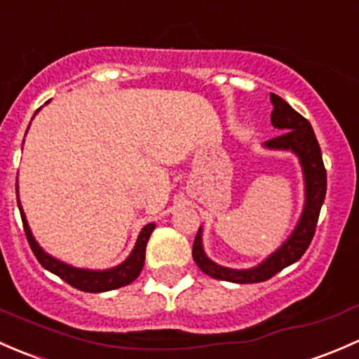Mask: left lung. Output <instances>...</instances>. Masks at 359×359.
I'll list each match as a JSON object with an SVG mask.
<instances>
[{
    "label": "left lung",
    "mask_w": 359,
    "mask_h": 359,
    "mask_svg": "<svg viewBox=\"0 0 359 359\" xmlns=\"http://www.w3.org/2000/svg\"><path fill=\"white\" fill-rule=\"evenodd\" d=\"M269 98L273 103L271 124L283 133L266 142L264 147L269 150H289L299 157L302 175H304V209L299 217L297 226L294 228L289 238L282 243V247H278L261 264L249 269L224 268V266L210 261L205 256L204 245H202V226L198 228L191 256L205 275L216 280L233 283H257L269 280L276 273L282 271L283 268L301 259L302 254L308 250L313 236H315L318 217H320L321 205H323L325 194H327V171H325L323 158H321L320 145H318L315 131H313L308 119L295 112L289 103L280 98L278 95L271 93Z\"/></svg>",
    "instance_id": "8db88e82"
}]
</instances>
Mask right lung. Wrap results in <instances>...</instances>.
I'll return each instance as SVG.
<instances>
[{"mask_svg":"<svg viewBox=\"0 0 359 359\" xmlns=\"http://www.w3.org/2000/svg\"><path fill=\"white\" fill-rule=\"evenodd\" d=\"M48 103V102H46ZM36 116V114H34ZM18 209H20L22 223H24V231L27 236V242L31 245L32 252H34L36 259L41 262V266L48 271H51L53 275L60 276L64 282H67L69 285H72L74 289L83 290V292H107L119 289V287L129 285L131 282H135L138 278V275L142 273L143 264H145V250H147V242H149L150 235H152L155 224L149 223L147 226H143V230L140 231L138 240L135 243V249L131 250V254L128 256V259L121 262L119 266L110 269H83V268H74V266L65 264L64 261L55 259L53 256H50L48 252H44L36 238L32 236L31 228H29L27 219H25L24 209H22L20 201L17 197Z\"/></svg>","mask_w":359,"mask_h":359,"instance_id":"1","label":"right lung"}]
</instances>
